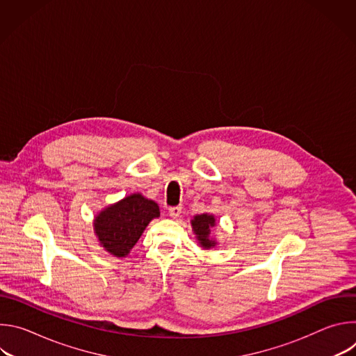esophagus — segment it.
Masks as SVG:
<instances>
[{"label": "esophagus", "mask_w": 356, "mask_h": 356, "mask_svg": "<svg viewBox=\"0 0 356 356\" xmlns=\"http://www.w3.org/2000/svg\"><path fill=\"white\" fill-rule=\"evenodd\" d=\"M180 214H181V207H170L169 209V216L175 220V218H177V217H180Z\"/></svg>", "instance_id": "34e87169"}]
</instances>
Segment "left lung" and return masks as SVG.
I'll use <instances>...</instances> for the list:
<instances>
[{
    "label": "left lung",
    "mask_w": 356,
    "mask_h": 356,
    "mask_svg": "<svg viewBox=\"0 0 356 356\" xmlns=\"http://www.w3.org/2000/svg\"><path fill=\"white\" fill-rule=\"evenodd\" d=\"M190 224L195 235V239L202 249H211L218 245L217 239L211 236V229L216 228L217 225V220L213 214H209V213L197 214L193 217Z\"/></svg>",
    "instance_id": "obj_1"
}]
</instances>
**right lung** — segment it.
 Here are the masks:
<instances>
[{"label":"right lung","mask_w":356,"mask_h":356,"mask_svg":"<svg viewBox=\"0 0 356 356\" xmlns=\"http://www.w3.org/2000/svg\"><path fill=\"white\" fill-rule=\"evenodd\" d=\"M159 217L161 210L154 200L132 193L97 213L92 227L101 248L115 258H125L149 222Z\"/></svg>","instance_id":"right-lung-1"}]
</instances>
